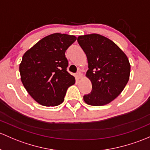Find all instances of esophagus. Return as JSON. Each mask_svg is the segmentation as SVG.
<instances>
[{"label":"esophagus","instance_id":"obj_1","mask_svg":"<svg viewBox=\"0 0 150 150\" xmlns=\"http://www.w3.org/2000/svg\"><path fill=\"white\" fill-rule=\"evenodd\" d=\"M75 77H76V78L78 80H79V79H80V78H82V77H83V75H82V74L80 73V72H78V73L76 74V75H75Z\"/></svg>","mask_w":150,"mask_h":150}]
</instances>
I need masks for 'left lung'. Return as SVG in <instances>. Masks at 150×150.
<instances>
[{"instance_id":"obj_1","label":"left lung","mask_w":150,"mask_h":150,"mask_svg":"<svg viewBox=\"0 0 150 150\" xmlns=\"http://www.w3.org/2000/svg\"><path fill=\"white\" fill-rule=\"evenodd\" d=\"M78 42L87 57L89 69L86 76L92 83V91L83 100L94 106L111 103L129 80L128 57L113 41L100 34L79 36Z\"/></svg>"}]
</instances>
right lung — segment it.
I'll use <instances>...</instances> for the list:
<instances>
[{
	"instance_id": "obj_1",
	"label": "right lung",
	"mask_w": 150,
	"mask_h": 150,
	"mask_svg": "<svg viewBox=\"0 0 150 150\" xmlns=\"http://www.w3.org/2000/svg\"><path fill=\"white\" fill-rule=\"evenodd\" d=\"M77 39L73 35L54 33L44 37L28 50L19 64L21 80L38 103L56 106L64 101L75 77L67 71L65 51Z\"/></svg>"
}]
</instances>
